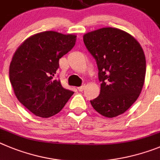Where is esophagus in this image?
I'll return each mask as SVG.
<instances>
[{
    "mask_svg": "<svg viewBox=\"0 0 160 160\" xmlns=\"http://www.w3.org/2000/svg\"><path fill=\"white\" fill-rule=\"evenodd\" d=\"M84 88H85V85H84V84H83V85L80 86V87H79V88H78V90L80 91V92H83V89H84Z\"/></svg>",
    "mask_w": 160,
    "mask_h": 160,
    "instance_id": "34e87169",
    "label": "esophagus"
}]
</instances>
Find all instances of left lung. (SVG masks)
Returning <instances> with one entry per match:
<instances>
[{
	"label": "left lung",
	"mask_w": 160,
	"mask_h": 160,
	"mask_svg": "<svg viewBox=\"0 0 160 160\" xmlns=\"http://www.w3.org/2000/svg\"><path fill=\"white\" fill-rule=\"evenodd\" d=\"M83 43L96 61L100 93L90 100L108 118L123 114L139 97L146 74V59L139 43L116 28H102L83 35Z\"/></svg>",
	"instance_id": "obj_1"
}]
</instances>
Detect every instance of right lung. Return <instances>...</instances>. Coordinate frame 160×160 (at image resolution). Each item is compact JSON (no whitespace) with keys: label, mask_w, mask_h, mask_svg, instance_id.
I'll use <instances>...</instances> for the list:
<instances>
[{"label":"right lung","mask_w":160,"mask_h":160,"mask_svg":"<svg viewBox=\"0 0 160 160\" xmlns=\"http://www.w3.org/2000/svg\"><path fill=\"white\" fill-rule=\"evenodd\" d=\"M77 36L39 32L18 47L9 66V80L17 100L37 116L48 118L62 110L73 95L55 75L59 60L74 47Z\"/></svg>","instance_id":"1"}]
</instances>
